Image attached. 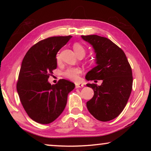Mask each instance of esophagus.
Wrapping results in <instances>:
<instances>
[{"label":"esophagus","mask_w":151,"mask_h":151,"mask_svg":"<svg viewBox=\"0 0 151 151\" xmlns=\"http://www.w3.org/2000/svg\"><path fill=\"white\" fill-rule=\"evenodd\" d=\"M84 85L82 83H75V87L76 88H81V87H83Z\"/></svg>","instance_id":"1"}]
</instances>
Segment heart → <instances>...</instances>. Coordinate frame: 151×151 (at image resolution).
Wrapping results in <instances>:
<instances>
[{
  "label": "heart",
  "instance_id": "heart-1",
  "mask_svg": "<svg viewBox=\"0 0 151 151\" xmlns=\"http://www.w3.org/2000/svg\"><path fill=\"white\" fill-rule=\"evenodd\" d=\"M73 50L76 53V55H83V57L85 55L86 53V49L85 48L83 47V45L78 42H76L73 46ZM60 58L59 56H57V61L59 60ZM81 73V68H77V67H69L64 71L63 75L65 76V78L70 79V80L72 81H75L77 80L78 78L79 74Z\"/></svg>",
  "mask_w": 151,
  "mask_h": 151
}]
</instances>
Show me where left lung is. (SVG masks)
Returning a JSON list of instances; mask_svg holds the SVG:
<instances>
[{
  "label": "left lung",
  "instance_id": "obj_1",
  "mask_svg": "<svg viewBox=\"0 0 151 151\" xmlns=\"http://www.w3.org/2000/svg\"><path fill=\"white\" fill-rule=\"evenodd\" d=\"M81 37L93 46L96 53L97 65L88 71L86 79L103 80L101 86L86 84L94 91V96L86 103V106L97 120L109 121L121 113L131 95V65L123 50L107 38L94 35Z\"/></svg>",
  "mask_w": 151,
  "mask_h": 151
}]
</instances>
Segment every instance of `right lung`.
<instances>
[{"label": "right lung", "instance_id": "1", "mask_svg": "<svg viewBox=\"0 0 151 151\" xmlns=\"http://www.w3.org/2000/svg\"><path fill=\"white\" fill-rule=\"evenodd\" d=\"M71 38L52 37L40 40L22 60L17 90L27 114L39 123L49 124L57 119L65 108L68 94L75 87L65 79L52 85L48 81L57 68V53Z\"/></svg>", "mask_w": 151, "mask_h": 151}]
</instances>
